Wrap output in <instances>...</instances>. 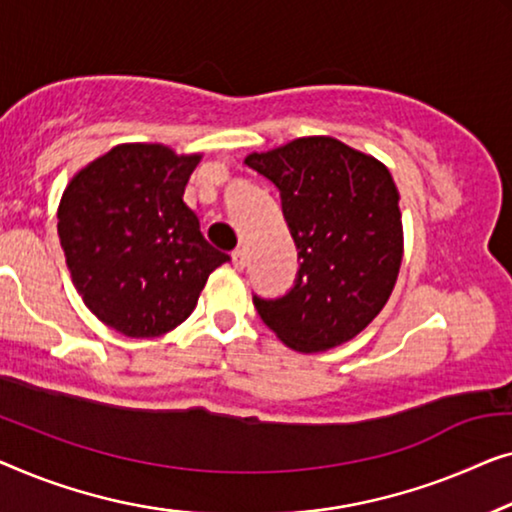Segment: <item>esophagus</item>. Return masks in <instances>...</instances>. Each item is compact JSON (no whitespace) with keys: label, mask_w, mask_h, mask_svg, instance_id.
Returning a JSON list of instances; mask_svg holds the SVG:
<instances>
[{"label":"esophagus","mask_w":512,"mask_h":512,"mask_svg":"<svg viewBox=\"0 0 512 512\" xmlns=\"http://www.w3.org/2000/svg\"><path fill=\"white\" fill-rule=\"evenodd\" d=\"M232 262H234V266L236 269H246V264H248V257H246V250L243 248H236L234 253H232Z\"/></svg>","instance_id":"esophagus-1"}]
</instances>
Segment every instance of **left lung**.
<instances>
[{"label": "left lung", "instance_id": "obj_1", "mask_svg": "<svg viewBox=\"0 0 512 512\" xmlns=\"http://www.w3.org/2000/svg\"><path fill=\"white\" fill-rule=\"evenodd\" d=\"M246 164L278 187L299 271L278 299L253 297L259 318L299 352L355 338L390 299L403 229L399 192L376 157L331 136H304Z\"/></svg>", "mask_w": 512, "mask_h": 512}]
</instances>
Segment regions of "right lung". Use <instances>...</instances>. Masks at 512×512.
<instances>
[{"label": "right lung", "mask_w": 512, "mask_h": 512, "mask_svg": "<svg viewBox=\"0 0 512 512\" xmlns=\"http://www.w3.org/2000/svg\"><path fill=\"white\" fill-rule=\"evenodd\" d=\"M201 155L122 143L71 178L57 234L78 294L104 325L132 338L187 320L229 255L215 250L183 201Z\"/></svg>", "instance_id": "obj_1"}]
</instances>
